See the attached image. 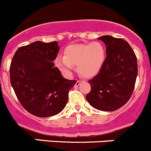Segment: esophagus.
I'll list each match as a JSON object with an SVG mask.
<instances>
[{
    "label": "esophagus",
    "mask_w": 151,
    "mask_h": 151,
    "mask_svg": "<svg viewBox=\"0 0 151 151\" xmlns=\"http://www.w3.org/2000/svg\"><path fill=\"white\" fill-rule=\"evenodd\" d=\"M80 84H81V81H79V80H77L76 83V86H78Z\"/></svg>",
    "instance_id": "obj_1"
}]
</instances>
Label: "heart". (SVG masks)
<instances>
[{
	"instance_id": "1",
	"label": "heart",
	"mask_w": 151,
	"mask_h": 151,
	"mask_svg": "<svg viewBox=\"0 0 151 151\" xmlns=\"http://www.w3.org/2000/svg\"><path fill=\"white\" fill-rule=\"evenodd\" d=\"M106 59V50L101 43L96 41L84 44L70 45L64 50V56L55 60L57 67L66 74H70L74 66L86 78L95 76L102 68Z\"/></svg>"
}]
</instances>
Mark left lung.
Wrapping results in <instances>:
<instances>
[{"label": "left lung", "mask_w": 151, "mask_h": 151, "mask_svg": "<svg viewBox=\"0 0 151 151\" xmlns=\"http://www.w3.org/2000/svg\"><path fill=\"white\" fill-rule=\"evenodd\" d=\"M98 39L106 45L105 62L99 73L88 81L91 90L86 99L102 111H114L130 99L138 74L137 58L130 44L122 38L103 35Z\"/></svg>", "instance_id": "8db88e82"}]
</instances>
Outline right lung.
<instances>
[{"mask_svg":"<svg viewBox=\"0 0 151 151\" xmlns=\"http://www.w3.org/2000/svg\"><path fill=\"white\" fill-rule=\"evenodd\" d=\"M59 51L57 41H35L17 50L9 68L10 82L21 105L38 117H49L66 106L76 83L62 76L52 62Z\"/></svg>","mask_w":151,"mask_h":151,"instance_id":"right-lung-1","label":"right lung"}]
</instances>
